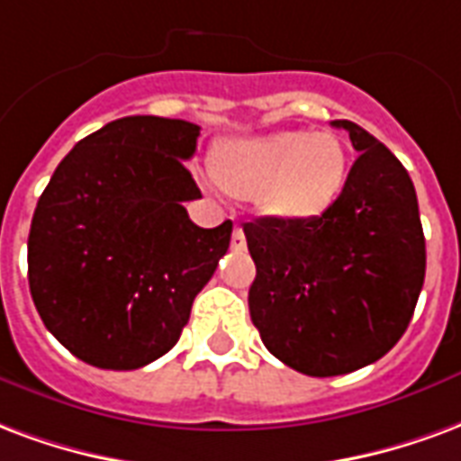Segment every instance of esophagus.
Masks as SVG:
<instances>
[{
	"label": "esophagus",
	"instance_id": "obj_1",
	"mask_svg": "<svg viewBox=\"0 0 461 461\" xmlns=\"http://www.w3.org/2000/svg\"><path fill=\"white\" fill-rule=\"evenodd\" d=\"M230 245H233V250H243V248H245V233H243V228H240V226H235L233 240H230Z\"/></svg>",
	"mask_w": 461,
	"mask_h": 461
}]
</instances>
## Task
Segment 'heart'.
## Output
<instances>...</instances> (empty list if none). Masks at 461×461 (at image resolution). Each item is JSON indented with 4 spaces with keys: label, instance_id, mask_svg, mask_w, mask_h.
<instances>
[{
    "label": "heart",
    "instance_id": "heart-1",
    "mask_svg": "<svg viewBox=\"0 0 461 461\" xmlns=\"http://www.w3.org/2000/svg\"><path fill=\"white\" fill-rule=\"evenodd\" d=\"M221 189L253 198L258 211L282 223H312L337 206L348 181V154L334 132H282L226 140L208 157Z\"/></svg>",
    "mask_w": 461,
    "mask_h": 461
}]
</instances>
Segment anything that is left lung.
Here are the masks:
<instances>
[{
  "label": "left lung",
  "instance_id": "obj_1",
  "mask_svg": "<svg viewBox=\"0 0 461 461\" xmlns=\"http://www.w3.org/2000/svg\"><path fill=\"white\" fill-rule=\"evenodd\" d=\"M337 206L312 223H245L255 280L250 319L275 358L304 375H344L378 361L405 334L425 282L418 196L395 154L364 127Z\"/></svg>",
  "mask_w": 461,
  "mask_h": 461
}]
</instances>
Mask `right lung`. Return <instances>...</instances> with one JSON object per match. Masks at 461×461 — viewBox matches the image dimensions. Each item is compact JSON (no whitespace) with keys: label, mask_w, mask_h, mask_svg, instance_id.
Wrapping results in <instances>:
<instances>
[{"label":"right lung","mask_w":461,"mask_h":461,"mask_svg":"<svg viewBox=\"0 0 461 461\" xmlns=\"http://www.w3.org/2000/svg\"><path fill=\"white\" fill-rule=\"evenodd\" d=\"M201 127L132 115L80 140L43 189L29 230V290L43 324L97 368L134 371L181 337L230 245L233 223L198 228L184 161Z\"/></svg>","instance_id":"add662e5"}]
</instances>
